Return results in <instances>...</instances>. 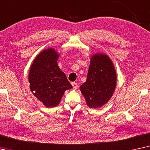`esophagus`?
<instances>
[{
  "label": "esophagus",
  "instance_id": "34e87169",
  "mask_svg": "<svg viewBox=\"0 0 150 150\" xmlns=\"http://www.w3.org/2000/svg\"><path fill=\"white\" fill-rule=\"evenodd\" d=\"M71 84H72V86H73V88L74 90H76L77 88V86H77V83L72 82Z\"/></svg>",
  "mask_w": 150,
  "mask_h": 150
}]
</instances>
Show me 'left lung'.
Instances as JSON below:
<instances>
[{
	"mask_svg": "<svg viewBox=\"0 0 150 150\" xmlns=\"http://www.w3.org/2000/svg\"><path fill=\"white\" fill-rule=\"evenodd\" d=\"M117 86V73L106 54L95 53L91 57L86 81L79 87L91 108H99L108 101Z\"/></svg>",
	"mask_w": 150,
	"mask_h": 150,
	"instance_id": "left-lung-1",
	"label": "left lung"
}]
</instances>
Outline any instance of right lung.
<instances>
[{
    "label": "right lung",
    "instance_id": "obj_1",
    "mask_svg": "<svg viewBox=\"0 0 150 150\" xmlns=\"http://www.w3.org/2000/svg\"><path fill=\"white\" fill-rule=\"evenodd\" d=\"M59 54L53 48L40 53L29 72L30 91L47 108L57 106L67 90L72 86L57 65Z\"/></svg>",
    "mask_w": 150,
    "mask_h": 150
}]
</instances>
